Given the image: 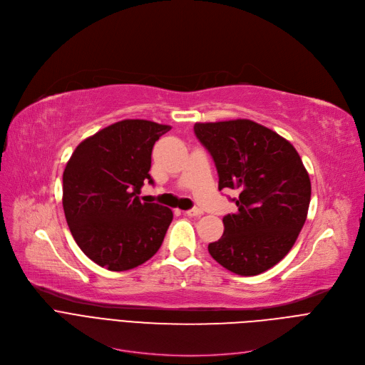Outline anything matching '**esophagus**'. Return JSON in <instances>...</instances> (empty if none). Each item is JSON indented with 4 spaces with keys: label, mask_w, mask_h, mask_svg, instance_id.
<instances>
[{
    "label": "esophagus",
    "mask_w": 365,
    "mask_h": 365,
    "mask_svg": "<svg viewBox=\"0 0 365 365\" xmlns=\"http://www.w3.org/2000/svg\"><path fill=\"white\" fill-rule=\"evenodd\" d=\"M185 215L187 217H202L203 215V210L200 209V207H192V209H190V210H187L185 212Z\"/></svg>",
    "instance_id": "obj_1"
}]
</instances>
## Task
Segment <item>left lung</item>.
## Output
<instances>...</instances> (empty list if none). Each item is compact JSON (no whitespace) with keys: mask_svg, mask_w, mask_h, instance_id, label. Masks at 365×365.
<instances>
[{"mask_svg":"<svg viewBox=\"0 0 365 365\" xmlns=\"http://www.w3.org/2000/svg\"><path fill=\"white\" fill-rule=\"evenodd\" d=\"M195 134L218 170V188H231L237 212L222 218L224 234L207 250L239 275H258L280 262L301 232L311 181L296 148L249 119L196 123Z\"/></svg>","mask_w":365,"mask_h":365,"instance_id":"1","label":"left lung"}]
</instances>
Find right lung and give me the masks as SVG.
<instances>
[{"label": "right lung", "instance_id": "1", "mask_svg": "<svg viewBox=\"0 0 365 365\" xmlns=\"http://www.w3.org/2000/svg\"><path fill=\"white\" fill-rule=\"evenodd\" d=\"M170 130L125 119L83 140L63 173V209L76 245L97 265L133 269L159 250L174 213L141 202L155 143Z\"/></svg>", "mask_w": 365, "mask_h": 365}]
</instances>
